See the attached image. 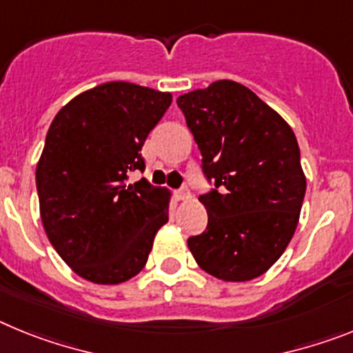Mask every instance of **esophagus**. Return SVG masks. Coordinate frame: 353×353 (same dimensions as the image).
Masks as SVG:
<instances>
[{
	"instance_id": "esophagus-1",
	"label": "esophagus",
	"mask_w": 353,
	"mask_h": 353,
	"mask_svg": "<svg viewBox=\"0 0 353 353\" xmlns=\"http://www.w3.org/2000/svg\"><path fill=\"white\" fill-rule=\"evenodd\" d=\"M187 198H189V189H187V187H182V189H179V191H176V199H180V201H185Z\"/></svg>"
}]
</instances>
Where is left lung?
Here are the masks:
<instances>
[{
	"label": "left lung",
	"mask_w": 353,
	"mask_h": 353,
	"mask_svg": "<svg viewBox=\"0 0 353 353\" xmlns=\"http://www.w3.org/2000/svg\"><path fill=\"white\" fill-rule=\"evenodd\" d=\"M201 152L199 196L208 212L201 235L187 245L196 263L223 281H251L290 244L301 215L305 176L292 127L256 93L215 81L176 99Z\"/></svg>",
	"instance_id": "1"
}]
</instances>
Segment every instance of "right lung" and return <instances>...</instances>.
<instances>
[{
  "label": "right lung",
  "instance_id": "obj_1",
  "mask_svg": "<svg viewBox=\"0 0 353 353\" xmlns=\"http://www.w3.org/2000/svg\"><path fill=\"white\" fill-rule=\"evenodd\" d=\"M171 93L113 81L58 111L37 164L40 217L49 242L77 276L118 285L146 265L168 223L170 192L145 179L141 148Z\"/></svg>",
  "mask_w": 353,
  "mask_h": 353
}]
</instances>
